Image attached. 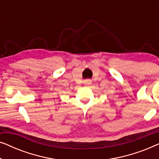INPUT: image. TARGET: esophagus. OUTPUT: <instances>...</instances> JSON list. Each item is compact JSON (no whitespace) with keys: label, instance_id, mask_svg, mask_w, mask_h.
<instances>
[{"label":"esophagus","instance_id":"34e87169","mask_svg":"<svg viewBox=\"0 0 159 159\" xmlns=\"http://www.w3.org/2000/svg\"><path fill=\"white\" fill-rule=\"evenodd\" d=\"M84 83L86 85H90L91 83H92V82H91L90 80H85V81L84 82Z\"/></svg>","mask_w":159,"mask_h":159}]
</instances>
